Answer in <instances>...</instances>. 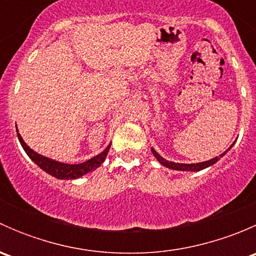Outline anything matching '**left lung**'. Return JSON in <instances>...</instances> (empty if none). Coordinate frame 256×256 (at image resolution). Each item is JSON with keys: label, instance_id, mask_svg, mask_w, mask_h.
Masks as SVG:
<instances>
[{"label": "left lung", "instance_id": "left-lung-1", "mask_svg": "<svg viewBox=\"0 0 256 256\" xmlns=\"http://www.w3.org/2000/svg\"><path fill=\"white\" fill-rule=\"evenodd\" d=\"M234 146L233 144H230V147H229L228 150H226V151L223 152V154H219L218 157H214V158L212 160H208V161H204V162H200V164H178V162H172V161H167L166 158H164V157L161 156V154H158V152H156L154 150V147H151V152L152 154L154 156V158L157 160V161L160 162V164H162V166L167 167V168H171V170H174V171H188V172H198V171H202V170L207 168V167H210L213 166L214 164H216V162L219 161V160L222 158L223 156H226V152L229 151V150L232 148V147Z\"/></svg>", "mask_w": 256, "mask_h": 256}]
</instances>
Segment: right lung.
I'll return each mask as SVG.
<instances>
[{
	"label": "right lung",
	"instance_id": "right-lung-1",
	"mask_svg": "<svg viewBox=\"0 0 256 256\" xmlns=\"http://www.w3.org/2000/svg\"><path fill=\"white\" fill-rule=\"evenodd\" d=\"M16 131L18 140H20V142L22 144L26 154H28V157H30L38 167H40L43 171L47 172L50 176L58 178V180H76V178L82 177L84 174H89V172L95 171L98 167H100L104 164L105 158H106L108 156V152H109L110 150V146H112V142H110L104 151H102L99 154H96V156L92 157V158L88 160V161L82 162V164H64V162L56 161V160H52L47 156H43V154L36 152L34 150L30 148V147L24 142V140L22 138L20 134L18 132L17 128Z\"/></svg>",
	"mask_w": 256,
	"mask_h": 256
}]
</instances>
